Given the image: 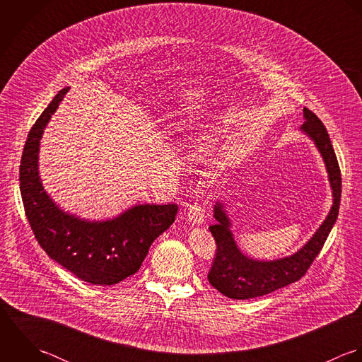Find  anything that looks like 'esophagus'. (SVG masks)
I'll use <instances>...</instances> for the list:
<instances>
[{"instance_id":"34e87169","label":"esophagus","mask_w":362,"mask_h":362,"mask_svg":"<svg viewBox=\"0 0 362 362\" xmlns=\"http://www.w3.org/2000/svg\"><path fill=\"white\" fill-rule=\"evenodd\" d=\"M187 218L189 221L193 223V225H202L206 219L204 216V206L202 204H193L189 207V211H187Z\"/></svg>"}]
</instances>
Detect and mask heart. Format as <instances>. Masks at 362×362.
Segmentation results:
<instances>
[{
	"label": "heart",
	"instance_id": "1",
	"mask_svg": "<svg viewBox=\"0 0 362 362\" xmlns=\"http://www.w3.org/2000/svg\"><path fill=\"white\" fill-rule=\"evenodd\" d=\"M216 133L218 134H223V133H226V129H225V126H219L216 129ZM206 140V143H214V140L213 139H204Z\"/></svg>",
	"mask_w": 362,
	"mask_h": 362
}]
</instances>
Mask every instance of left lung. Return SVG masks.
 Wrapping results in <instances>:
<instances>
[{
  "label": "left lung",
  "instance_id": "1",
  "mask_svg": "<svg viewBox=\"0 0 362 362\" xmlns=\"http://www.w3.org/2000/svg\"><path fill=\"white\" fill-rule=\"evenodd\" d=\"M303 124L300 132L306 134L320 152L333 193V206L326 219L313 236L293 255L276 260H255L238 247L230 230V219L217 202L214 206L216 223L210 230L216 239V257L209 273L210 284L222 295L232 299H250L287 287L305 276L315 257L322 250L339 216L341 197V173L326 127L317 116L303 107Z\"/></svg>",
  "mask_w": 362,
  "mask_h": 362
}]
</instances>
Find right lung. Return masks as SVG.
<instances>
[{
    "mask_svg": "<svg viewBox=\"0 0 362 362\" xmlns=\"http://www.w3.org/2000/svg\"><path fill=\"white\" fill-rule=\"evenodd\" d=\"M70 88L62 89L36 120L25 143L19 182L26 218L50 259L93 286H113L139 272L152 242L177 214L176 204H139L119 217L89 221L62 210L39 176L43 132Z\"/></svg>",
    "mask_w": 362,
    "mask_h": 362,
    "instance_id": "right-lung-1",
    "label": "right lung"
}]
</instances>
